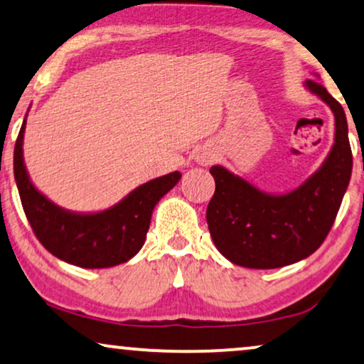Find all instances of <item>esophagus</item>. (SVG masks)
<instances>
[{"label":"esophagus","instance_id":"34e87169","mask_svg":"<svg viewBox=\"0 0 364 364\" xmlns=\"http://www.w3.org/2000/svg\"><path fill=\"white\" fill-rule=\"evenodd\" d=\"M212 161H213V157L208 152H203V154H200V156L197 157V162L202 164V166H208V164H210Z\"/></svg>","mask_w":364,"mask_h":364}]
</instances>
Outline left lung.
<instances>
[{
	"mask_svg": "<svg viewBox=\"0 0 364 364\" xmlns=\"http://www.w3.org/2000/svg\"><path fill=\"white\" fill-rule=\"evenodd\" d=\"M308 91L335 114V144L318 171L287 193L263 192L222 166H213L215 193L207 207L212 240L227 260L247 268H280L310 257L331 230L351 178L346 114L321 84Z\"/></svg>",
	"mask_w": 364,
	"mask_h": 364,
	"instance_id": "8db88e82",
	"label": "left lung"
}]
</instances>
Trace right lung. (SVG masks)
Instances as JSON below:
<instances>
[{
  "label": "right lung",
  "instance_id": "right-lung-1",
  "mask_svg": "<svg viewBox=\"0 0 364 364\" xmlns=\"http://www.w3.org/2000/svg\"><path fill=\"white\" fill-rule=\"evenodd\" d=\"M24 117L14 144V178L28 222L38 240L59 260L81 268H109L141 250L157 202L177 186L181 172L152 178L107 210L79 213L56 205L33 186L23 157Z\"/></svg>",
  "mask_w": 364,
  "mask_h": 364
}]
</instances>
